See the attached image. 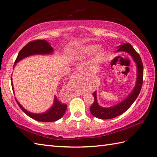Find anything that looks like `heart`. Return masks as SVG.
I'll return each mask as SVG.
<instances>
[{
  "instance_id": "b5f03b06",
  "label": "heart",
  "mask_w": 157,
  "mask_h": 157,
  "mask_svg": "<svg viewBox=\"0 0 157 157\" xmlns=\"http://www.w3.org/2000/svg\"><path fill=\"white\" fill-rule=\"evenodd\" d=\"M95 52V60H101L105 57L107 51L104 48L99 47L97 44H91L82 47L75 52L77 56L79 58H86L90 56Z\"/></svg>"
}]
</instances>
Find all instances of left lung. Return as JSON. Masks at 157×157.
Segmentation results:
<instances>
[{"mask_svg":"<svg viewBox=\"0 0 157 157\" xmlns=\"http://www.w3.org/2000/svg\"><path fill=\"white\" fill-rule=\"evenodd\" d=\"M118 50L116 52H124L130 55L133 58V61L136 63L137 67V77L136 85L130 94L126 97L123 101L121 102L116 104L115 105L109 107H104L101 106L97 101V91L93 93V97L94 98V103L90 107V113L94 117L99 119H111L121 115L125 112L131 106L135 101L139 95L141 89H142L143 84V72L144 67L142 61L140 56L139 54L134 50L130 44H122L117 47ZM118 58V57H117Z\"/></svg>","mask_w":157,"mask_h":157,"instance_id":"left-lung-1","label":"left lung"}]
</instances>
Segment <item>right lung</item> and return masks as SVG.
Listing matches in <instances>:
<instances>
[{
	"label": "right lung",
	"instance_id": "right-lung-1",
	"mask_svg": "<svg viewBox=\"0 0 157 157\" xmlns=\"http://www.w3.org/2000/svg\"><path fill=\"white\" fill-rule=\"evenodd\" d=\"M54 54V49L52 47L50 43H48L45 40H36L32 42H30L26 45L20 51L18 54L16 60L15 61V64L13 65V69L16 64L21 60L24 58L29 57L30 56H34V55H50ZM11 85L12 89L14 93V89L13 83H12V78H11ZM18 105L21 108V109L26 113L27 116H29L30 118H31L35 121H40V122H54L59 120L63 116L65 113L67 105L63 104L57 99L56 96H54V103L53 105L47 111L45 112L36 113H32L29 111H28L22 105L18 102L16 98H15Z\"/></svg>",
	"mask_w": 157,
	"mask_h": 157
}]
</instances>
